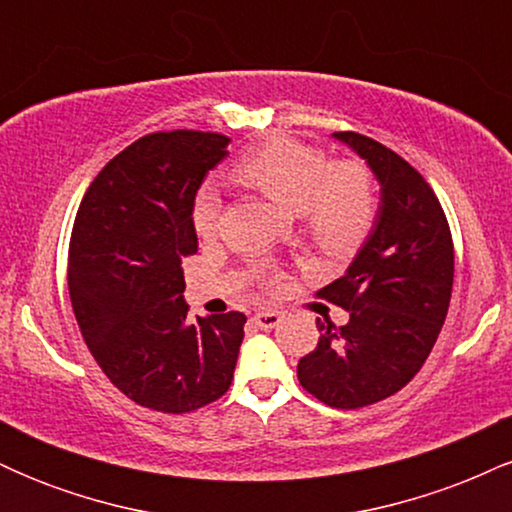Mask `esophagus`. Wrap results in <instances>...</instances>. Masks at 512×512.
Wrapping results in <instances>:
<instances>
[{
	"instance_id": "esophagus-1",
	"label": "esophagus",
	"mask_w": 512,
	"mask_h": 512,
	"mask_svg": "<svg viewBox=\"0 0 512 512\" xmlns=\"http://www.w3.org/2000/svg\"><path fill=\"white\" fill-rule=\"evenodd\" d=\"M279 322H281V313H276V310H262V313L252 315V325L260 327V330H274Z\"/></svg>"
}]
</instances>
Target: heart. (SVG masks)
<instances>
[{
	"instance_id": "obj_1",
	"label": "heart",
	"mask_w": 512,
	"mask_h": 512,
	"mask_svg": "<svg viewBox=\"0 0 512 512\" xmlns=\"http://www.w3.org/2000/svg\"><path fill=\"white\" fill-rule=\"evenodd\" d=\"M233 175L264 197L298 214L303 231L320 250L346 255L356 250L378 216L373 175L358 161H339L296 139L272 137L240 156ZM221 197L204 185L192 202V226L199 238H214Z\"/></svg>"
}]
</instances>
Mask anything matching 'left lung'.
I'll use <instances>...</instances> for the list:
<instances>
[{"instance_id":"left-lung-1","label":"left lung","mask_w":512,"mask_h":512,"mask_svg":"<svg viewBox=\"0 0 512 512\" xmlns=\"http://www.w3.org/2000/svg\"><path fill=\"white\" fill-rule=\"evenodd\" d=\"M332 137L366 161L380 204L342 279L320 289L349 322L317 320L320 339L298 361V380L327 407L358 409L395 395L424 366L448 315L455 252L443 207L419 170L363 134Z\"/></svg>"}]
</instances>
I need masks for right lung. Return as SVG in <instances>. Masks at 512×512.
I'll list each match as a JSON object with an SVG mask.
<instances>
[{
	"label": "right lung",
	"mask_w": 512,
	"mask_h": 512,
	"mask_svg": "<svg viewBox=\"0 0 512 512\" xmlns=\"http://www.w3.org/2000/svg\"><path fill=\"white\" fill-rule=\"evenodd\" d=\"M231 139L156 132L91 182L69 243V296L84 342L122 395L185 414L231 387L243 313L187 320L182 260L197 252L192 202Z\"/></svg>",
	"instance_id": "obj_1"
}]
</instances>
